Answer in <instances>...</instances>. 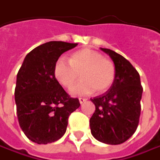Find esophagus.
<instances>
[{
    "label": "esophagus",
    "mask_w": 160,
    "mask_h": 160,
    "mask_svg": "<svg viewBox=\"0 0 160 160\" xmlns=\"http://www.w3.org/2000/svg\"><path fill=\"white\" fill-rule=\"evenodd\" d=\"M79 101H80V104H83L84 102H86V101H87V98H79Z\"/></svg>",
    "instance_id": "1"
}]
</instances>
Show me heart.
Returning a JSON list of instances; mask_svg holds the SVG:
<instances>
[{"mask_svg": "<svg viewBox=\"0 0 160 160\" xmlns=\"http://www.w3.org/2000/svg\"><path fill=\"white\" fill-rule=\"evenodd\" d=\"M69 62L61 57L53 66V75L62 87L70 88L79 80V84L71 89L73 96L103 93L112 86L115 79V67L111 60L104 58L100 52L82 49L72 53Z\"/></svg>", "mask_w": 160, "mask_h": 160, "instance_id": "1", "label": "heart"}]
</instances>
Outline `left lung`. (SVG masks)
Here are the masks:
<instances>
[{
    "label": "left lung",
    "instance_id": "1",
    "mask_svg": "<svg viewBox=\"0 0 160 160\" xmlns=\"http://www.w3.org/2000/svg\"><path fill=\"white\" fill-rule=\"evenodd\" d=\"M101 50L113 60L115 79L106 93L90 99L96 110L89 125L95 139L117 145L126 142L138 127L143 88L140 74L128 60L113 50Z\"/></svg>",
    "mask_w": 160,
    "mask_h": 160
}]
</instances>
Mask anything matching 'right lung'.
Wrapping results in <instances>:
<instances>
[{"label":"right lung","mask_w":160,"mask_h":160,"mask_svg":"<svg viewBox=\"0 0 160 160\" xmlns=\"http://www.w3.org/2000/svg\"><path fill=\"white\" fill-rule=\"evenodd\" d=\"M78 44L51 41L28 52L17 74L15 102L18 120L33 142L47 144L65 133L70 115L80 104L66 93L53 75L62 53Z\"/></svg>","instance_id":"add662e5"}]
</instances>
